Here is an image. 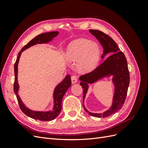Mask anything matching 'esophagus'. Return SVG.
I'll list each match as a JSON object with an SVG mask.
<instances>
[{"instance_id": "34e87169", "label": "esophagus", "mask_w": 148, "mask_h": 148, "mask_svg": "<svg viewBox=\"0 0 148 148\" xmlns=\"http://www.w3.org/2000/svg\"><path fill=\"white\" fill-rule=\"evenodd\" d=\"M71 79L72 83H76L77 82V77L76 75H73L71 77Z\"/></svg>"}]
</instances>
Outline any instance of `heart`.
I'll return each instance as SVG.
<instances>
[{"instance_id":"heart-1","label":"heart","mask_w":148,"mask_h":148,"mask_svg":"<svg viewBox=\"0 0 148 148\" xmlns=\"http://www.w3.org/2000/svg\"><path fill=\"white\" fill-rule=\"evenodd\" d=\"M100 49L98 44L86 39H79L71 43L68 49L69 59L78 60V69L83 71L95 69L99 61Z\"/></svg>"}]
</instances>
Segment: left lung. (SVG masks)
Returning <instances> with one entry per match:
<instances>
[{
	"mask_svg": "<svg viewBox=\"0 0 148 148\" xmlns=\"http://www.w3.org/2000/svg\"><path fill=\"white\" fill-rule=\"evenodd\" d=\"M92 35L99 41L103 47L102 59L106 55H110L102 63L91 72L79 78L80 85L83 89V106L88 114L95 117H106L114 114L122 108L127 97L130 83V75L127 61L124 53L120 51L117 44L109 36L101 31L89 29ZM113 76L112 81L114 85V95L113 104L110 108L103 113H92L88 111L84 105V99L88 88V84H93L105 77Z\"/></svg>",
	"mask_w": 148,
	"mask_h": 148,
	"instance_id": "1",
	"label": "left lung"
}]
</instances>
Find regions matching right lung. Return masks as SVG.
I'll use <instances>...</instances> for the list:
<instances>
[{"label":"right lung","instance_id":"add662e5","mask_svg":"<svg viewBox=\"0 0 148 148\" xmlns=\"http://www.w3.org/2000/svg\"><path fill=\"white\" fill-rule=\"evenodd\" d=\"M58 31H52L39 34L36 36L25 45L18 53L17 59L14 65L15 71V82H14V92L16 96L18 102L20 106V109L28 117L35 120H39L41 121H51L56 119L60 114L62 109V98L64 96L66 91L71 86V81L70 75H67L63 81L58 84L54 89L53 92V106L52 109L48 111H36L33 110L26 107L21 99L18 95L19 84L18 83V64L20 58L21 53L26 49H28L31 46L38 44H46L52 41V39L56 38L59 34Z\"/></svg>","mask_w":148,"mask_h":148}]
</instances>
